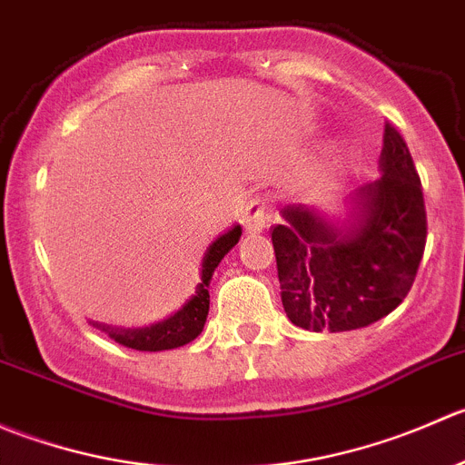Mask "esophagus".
<instances>
[{"label": "esophagus", "instance_id": "1", "mask_svg": "<svg viewBox=\"0 0 465 465\" xmlns=\"http://www.w3.org/2000/svg\"><path fill=\"white\" fill-rule=\"evenodd\" d=\"M242 223L243 228H246V232L251 234H257L264 231L266 226H269V210H266L264 201L262 199H251L246 203V208H243V214H242Z\"/></svg>", "mask_w": 465, "mask_h": 465}]
</instances>
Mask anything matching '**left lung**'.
Here are the masks:
<instances>
[{"instance_id": "left-lung-1", "label": "left lung", "mask_w": 465, "mask_h": 465, "mask_svg": "<svg viewBox=\"0 0 465 465\" xmlns=\"http://www.w3.org/2000/svg\"><path fill=\"white\" fill-rule=\"evenodd\" d=\"M378 178L355 187L339 213L293 203L273 226L289 321L312 332H348L391 314L416 278L427 237L425 203L407 144L384 126Z\"/></svg>"}]
</instances>
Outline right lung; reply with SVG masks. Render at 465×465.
Segmentation results:
<instances>
[{
  "mask_svg": "<svg viewBox=\"0 0 465 465\" xmlns=\"http://www.w3.org/2000/svg\"><path fill=\"white\" fill-rule=\"evenodd\" d=\"M239 237H242V226L234 223V226L219 234V237L210 243L208 251L203 252V260H201V282L196 284V292L183 302L181 310L172 312L167 319L142 325V328H117V325L99 323V321H90V325L108 334V337L113 339V341H117L119 346L133 348V351H173V348H181L185 346V343L194 341V339L203 332V325L205 321H208L210 280H213L219 262L237 246Z\"/></svg>",
  "mask_w": 465,
  "mask_h": 465,
  "instance_id": "obj_1",
  "label": "right lung"
}]
</instances>
